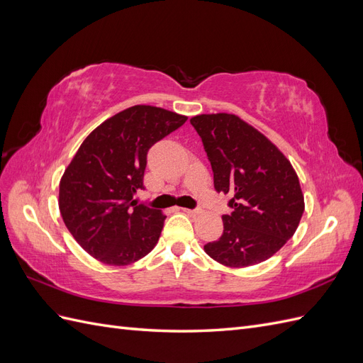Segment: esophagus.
Wrapping results in <instances>:
<instances>
[{
    "label": "esophagus",
    "mask_w": 363,
    "mask_h": 363,
    "mask_svg": "<svg viewBox=\"0 0 363 363\" xmlns=\"http://www.w3.org/2000/svg\"><path fill=\"white\" fill-rule=\"evenodd\" d=\"M182 212H184L186 215H189V216H195V215H199V211H191V208H180Z\"/></svg>",
    "instance_id": "34e87169"
}]
</instances>
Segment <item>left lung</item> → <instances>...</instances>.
Instances as JSON below:
<instances>
[{"label": "left lung", "instance_id": "left-lung-1", "mask_svg": "<svg viewBox=\"0 0 363 363\" xmlns=\"http://www.w3.org/2000/svg\"><path fill=\"white\" fill-rule=\"evenodd\" d=\"M191 124L211 160L216 192L232 195L223 236L204 251L230 268L265 262L298 228L304 212L298 175L265 135L233 113L196 115Z\"/></svg>", "mask_w": 363, "mask_h": 363}]
</instances>
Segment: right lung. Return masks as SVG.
<instances>
[{
    "label": "right lung",
    "instance_id": "add662e5",
    "mask_svg": "<svg viewBox=\"0 0 363 363\" xmlns=\"http://www.w3.org/2000/svg\"><path fill=\"white\" fill-rule=\"evenodd\" d=\"M188 116L155 106H133L98 125L60 179L59 208L80 247L106 265L125 267L156 247L164 216L136 206L144 189L147 152Z\"/></svg>",
    "mask_w": 363,
    "mask_h": 363
}]
</instances>
